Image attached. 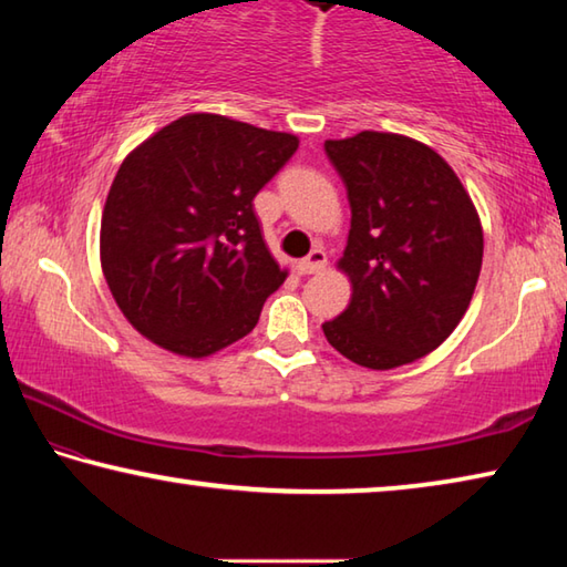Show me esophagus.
Masks as SVG:
<instances>
[{
	"mask_svg": "<svg viewBox=\"0 0 567 567\" xmlns=\"http://www.w3.org/2000/svg\"><path fill=\"white\" fill-rule=\"evenodd\" d=\"M324 265H328V255H324V249H312V252L307 255L297 267H300V275H318L324 270Z\"/></svg>",
	"mask_w": 567,
	"mask_h": 567,
	"instance_id": "obj_1",
	"label": "esophagus"
}]
</instances>
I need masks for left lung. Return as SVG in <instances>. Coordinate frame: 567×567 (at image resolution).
<instances>
[{"mask_svg":"<svg viewBox=\"0 0 567 567\" xmlns=\"http://www.w3.org/2000/svg\"><path fill=\"white\" fill-rule=\"evenodd\" d=\"M324 152L348 189L350 235L340 270L348 310L322 332L370 370L415 362L463 320L483 267L473 199L435 150L392 132L328 140Z\"/></svg>","mask_w":567,"mask_h":567,"instance_id":"8db88e82","label":"left lung"}]
</instances>
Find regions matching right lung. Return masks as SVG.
<instances>
[{
	"mask_svg": "<svg viewBox=\"0 0 567 567\" xmlns=\"http://www.w3.org/2000/svg\"><path fill=\"white\" fill-rule=\"evenodd\" d=\"M295 134L185 114L124 157L102 213L114 302L159 348L207 358L245 338L287 272L252 199L295 155Z\"/></svg>",
	"mask_w": 567,
	"mask_h": 567,
	"instance_id": "obj_1",
	"label": "right lung"
}]
</instances>
